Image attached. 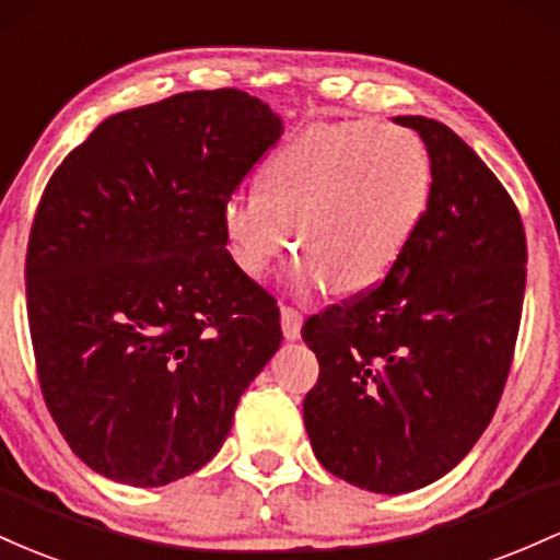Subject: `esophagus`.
Instances as JSON below:
<instances>
[{"instance_id": "esophagus-1", "label": "esophagus", "mask_w": 560, "mask_h": 560, "mask_svg": "<svg viewBox=\"0 0 560 560\" xmlns=\"http://www.w3.org/2000/svg\"><path fill=\"white\" fill-rule=\"evenodd\" d=\"M280 325H282V336H285L288 341H296V338L301 336V325H304V317H301L299 310L282 304L280 306Z\"/></svg>"}]
</instances>
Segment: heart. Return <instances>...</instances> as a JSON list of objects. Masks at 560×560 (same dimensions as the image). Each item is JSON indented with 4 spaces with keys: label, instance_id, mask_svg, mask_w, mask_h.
Listing matches in <instances>:
<instances>
[{
    "label": "heart",
    "instance_id": "heart-1",
    "mask_svg": "<svg viewBox=\"0 0 560 560\" xmlns=\"http://www.w3.org/2000/svg\"><path fill=\"white\" fill-rule=\"evenodd\" d=\"M431 198V159L397 124H325L288 140L264 166L259 196L222 206V235L237 269L259 278L296 243L299 291L364 293L397 269Z\"/></svg>",
    "mask_w": 560,
    "mask_h": 560
}]
</instances>
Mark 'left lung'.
Here are the masks:
<instances>
[{"mask_svg": "<svg viewBox=\"0 0 560 560\" xmlns=\"http://www.w3.org/2000/svg\"><path fill=\"white\" fill-rule=\"evenodd\" d=\"M394 124L429 150L423 224L381 285L301 328L319 362L304 399L314 455L378 494L429 487L474 450L505 388L526 288L524 224L487 163L433 118Z\"/></svg>", "mask_w": 560, "mask_h": 560, "instance_id": "left-lung-1", "label": "left lung"}]
</instances>
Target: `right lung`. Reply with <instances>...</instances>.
I'll use <instances>...</instances> for the list:
<instances>
[{
	"label": "right lung",
	"instance_id": "right-lung-1",
	"mask_svg": "<svg viewBox=\"0 0 560 560\" xmlns=\"http://www.w3.org/2000/svg\"><path fill=\"white\" fill-rule=\"evenodd\" d=\"M241 90L105 118L47 182L26 254L44 401L100 476L163 487L203 468L280 349L275 299L224 248L222 206L280 140Z\"/></svg>",
	"mask_w": 560,
	"mask_h": 560
}]
</instances>
